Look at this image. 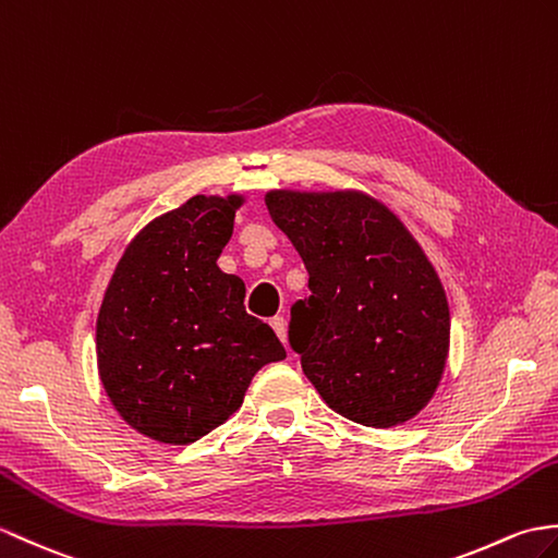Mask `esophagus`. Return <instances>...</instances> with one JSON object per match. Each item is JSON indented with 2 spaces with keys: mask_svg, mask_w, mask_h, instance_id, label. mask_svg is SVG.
Returning <instances> with one entry per match:
<instances>
[{
  "mask_svg": "<svg viewBox=\"0 0 558 558\" xmlns=\"http://www.w3.org/2000/svg\"><path fill=\"white\" fill-rule=\"evenodd\" d=\"M270 328L276 330V335L278 338L284 342L288 340V320H284L282 316H276V318H270Z\"/></svg>",
  "mask_w": 558,
  "mask_h": 558,
  "instance_id": "obj_1",
  "label": "esophagus"
}]
</instances>
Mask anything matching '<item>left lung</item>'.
<instances>
[{"label":"left lung","instance_id":"8db88e82","mask_svg":"<svg viewBox=\"0 0 558 558\" xmlns=\"http://www.w3.org/2000/svg\"><path fill=\"white\" fill-rule=\"evenodd\" d=\"M266 209L308 270L290 342L323 401L366 427L411 421L449 356V304L401 218L361 190H268Z\"/></svg>","mask_w":558,"mask_h":558}]
</instances>
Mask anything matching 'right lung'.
I'll list each match as a JSON object with an SVG mask.
<instances>
[{
	"mask_svg": "<svg viewBox=\"0 0 558 558\" xmlns=\"http://www.w3.org/2000/svg\"><path fill=\"white\" fill-rule=\"evenodd\" d=\"M242 194H194L128 244L97 316V371L119 416L161 445H190L235 413L258 368L282 361L218 256Z\"/></svg>",
	"mask_w": 558,
	"mask_h": 558,
	"instance_id": "add662e5",
	"label": "right lung"
}]
</instances>
